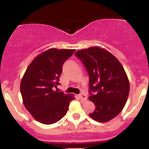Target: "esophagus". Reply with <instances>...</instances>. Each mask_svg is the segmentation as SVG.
I'll use <instances>...</instances> for the list:
<instances>
[{
  "instance_id": "34e87169",
  "label": "esophagus",
  "mask_w": 149,
  "mask_h": 149,
  "mask_svg": "<svg viewBox=\"0 0 149 149\" xmlns=\"http://www.w3.org/2000/svg\"><path fill=\"white\" fill-rule=\"evenodd\" d=\"M79 97L82 101H86L87 99H88V98H87L86 95H85V94H83V93H81L80 95H79Z\"/></svg>"
}]
</instances>
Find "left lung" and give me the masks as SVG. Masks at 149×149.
<instances>
[{
  "mask_svg": "<svg viewBox=\"0 0 149 149\" xmlns=\"http://www.w3.org/2000/svg\"><path fill=\"white\" fill-rule=\"evenodd\" d=\"M75 55L90 78L89 100L96 108L89 116L98 122L111 120L123 109L129 95L130 83L123 66L113 54L100 47L80 49Z\"/></svg>",
  "mask_w": 149,
  "mask_h": 149,
  "instance_id": "8db88e82",
  "label": "left lung"
}]
</instances>
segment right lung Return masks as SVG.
Returning a JSON list of instances; mask_svg holds the SVG:
<instances>
[{
	"instance_id": "add662e5",
	"label": "right lung",
	"mask_w": 149,
	"mask_h": 149,
	"mask_svg": "<svg viewBox=\"0 0 149 149\" xmlns=\"http://www.w3.org/2000/svg\"><path fill=\"white\" fill-rule=\"evenodd\" d=\"M75 49L51 48L38 55L26 70L21 84L23 103L39 123L53 124L67 112L73 95L54 90L59 85V76L64 61Z\"/></svg>"
}]
</instances>
